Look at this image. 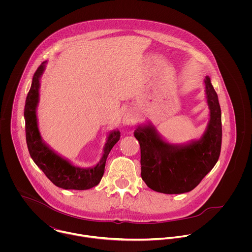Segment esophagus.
Masks as SVG:
<instances>
[{"label": "esophagus", "instance_id": "34e87169", "mask_svg": "<svg viewBox=\"0 0 252 252\" xmlns=\"http://www.w3.org/2000/svg\"><path fill=\"white\" fill-rule=\"evenodd\" d=\"M135 120H136V117L134 112L132 110H127L123 113L121 123L125 126H129V125H133L135 123Z\"/></svg>", "mask_w": 252, "mask_h": 252}]
</instances>
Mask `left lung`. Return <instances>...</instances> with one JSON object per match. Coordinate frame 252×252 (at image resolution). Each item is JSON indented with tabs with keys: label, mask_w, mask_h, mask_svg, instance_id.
I'll list each match as a JSON object with an SVG mask.
<instances>
[{
	"label": "left lung",
	"mask_w": 252,
	"mask_h": 252,
	"mask_svg": "<svg viewBox=\"0 0 252 252\" xmlns=\"http://www.w3.org/2000/svg\"><path fill=\"white\" fill-rule=\"evenodd\" d=\"M210 120L199 140L187 144L167 142L150 123L134 132L141 146L142 179L154 191L181 194L193 190L215 167L222 141L221 109L210 76L205 80Z\"/></svg>",
	"instance_id": "obj_1"
}]
</instances>
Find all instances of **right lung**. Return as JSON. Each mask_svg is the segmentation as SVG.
I'll use <instances>...</instances> for the list:
<instances>
[{"label": "right lung", "mask_w": 252, "mask_h": 252, "mask_svg": "<svg viewBox=\"0 0 252 252\" xmlns=\"http://www.w3.org/2000/svg\"><path fill=\"white\" fill-rule=\"evenodd\" d=\"M46 63V61L42 62L35 72L25 103V131L29 153L36 166L56 186L63 189H90L98 185L102 180L108 153L113 145L119 141L120 132L118 130H112L108 134L100 162L90 168L74 166L69 160L56 153L49 145L45 144L37 126L36 108L39 101V80L45 70Z\"/></svg>", "instance_id": "obj_1"}]
</instances>
